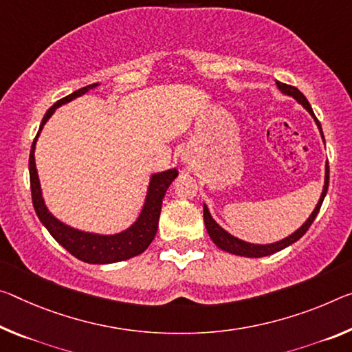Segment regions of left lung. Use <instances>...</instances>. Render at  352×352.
Returning <instances> with one entry per match:
<instances>
[{"label": "left lung", "mask_w": 352, "mask_h": 352, "mask_svg": "<svg viewBox=\"0 0 352 352\" xmlns=\"http://www.w3.org/2000/svg\"><path fill=\"white\" fill-rule=\"evenodd\" d=\"M276 85L278 87V91L282 94H285V96L293 97L296 100L298 103H300L304 106V108L309 111L310 116L314 117L318 128H320V133H321V138L322 141H324V135H322V128L320 120L316 119L315 114H314V109H311L310 103L307 102V98L304 97V94L299 91L298 87L294 86H289V85H283L280 81H276ZM327 186H329V163L326 164V175H324V188H322V192H321V197L318 200V204L315 206V210L311 211V214L309 216V219H307L302 226H300L296 232L292 233V235L280 239V241L277 243H271V244H252V243H246L243 241V239H239L236 236L230 235V233L226 232L224 228H222L217 222L211 217L210 211H208V206L204 205V221H205V227H206V232H208L210 238L213 239V243L216 244L217 248L226 250V252H230V254H235V255H241V256H250V258H258V256H266V255H271V254H276L278 250L288 248L289 244L296 243L300 236H304V233L309 230V227L311 226V222L315 221L316 214L320 213V208L322 205V200L326 197V192H327Z\"/></svg>", "instance_id": "obj_1"}]
</instances>
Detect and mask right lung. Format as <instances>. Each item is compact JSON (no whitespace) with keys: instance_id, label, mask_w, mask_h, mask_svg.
<instances>
[{"instance_id":"1","label":"right lung","mask_w":352,"mask_h":352,"mask_svg":"<svg viewBox=\"0 0 352 352\" xmlns=\"http://www.w3.org/2000/svg\"><path fill=\"white\" fill-rule=\"evenodd\" d=\"M97 86L98 82H94V85L78 89V91L70 94V96L56 102L52 108L47 111L45 116H43L41 128H38L30 153V182L32 205H34L36 214L38 219H41L42 224L47 227L50 235H52L65 250H69L72 255L76 256L78 260L92 265H106L131 258V256L142 254L144 250L150 246V243L153 241V238L156 235V230H158V221L164 194L167 191V188L170 186V183L177 178L178 170L169 169L152 175L141 214H139L135 224L128 227L124 232L116 233V235H98V233L76 230L74 227L65 226L64 222L56 219V217L50 213L45 202H43L41 182H38L36 169L34 150L37 138L41 135L43 125L47 124V120L53 116L54 111L58 109L60 104L69 103L76 97L85 96L86 92Z\"/></svg>"}]
</instances>
